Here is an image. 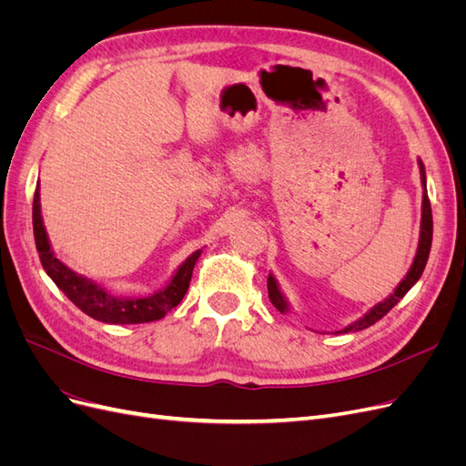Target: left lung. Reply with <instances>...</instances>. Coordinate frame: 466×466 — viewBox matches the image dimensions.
Masks as SVG:
<instances>
[{
    "label": "left lung",
    "mask_w": 466,
    "mask_h": 466,
    "mask_svg": "<svg viewBox=\"0 0 466 466\" xmlns=\"http://www.w3.org/2000/svg\"><path fill=\"white\" fill-rule=\"evenodd\" d=\"M418 167H420V180H421V188H424V194H421V221H420V238H418V248H416V257L412 260V266L408 268L406 276L400 279V284L394 288V291L385 298L383 301H379L377 305H373L368 313L363 317H360L358 320H354L348 327H344L342 330H338V334H346V332H358L363 329H370L371 324H375L379 319H383L390 309L397 305L404 295L410 291V288L420 279L421 272H424L428 257H430V248H431V235H433V219H431V206H430V198H428V190H426V168L421 159H418ZM268 298H270L272 305L278 309L279 313H289V303L286 299L284 291L279 289L278 279L274 278V274H268Z\"/></svg>",
    "instance_id": "obj_1"
}]
</instances>
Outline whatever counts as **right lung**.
Wrapping results in <instances>:
<instances>
[{
	"label": "right lung",
	"instance_id": "obj_1",
	"mask_svg": "<svg viewBox=\"0 0 466 466\" xmlns=\"http://www.w3.org/2000/svg\"><path fill=\"white\" fill-rule=\"evenodd\" d=\"M33 228L38 257L50 279L66 293V298L69 301L81 309L83 313L93 317L95 320L108 324H139L163 319L171 309H175L182 301V298H185V293L190 286L194 266L202 255V248L194 250L192 255L177 268L171 279H168L159 291L144 295V298H118V295L110 293L106 288L96 284L91 278L77 274L56 257L45 228V221H42L40 185L36 187L33 202Z\"/></svg>",
	"mask_w": 466,
	"mask_h": 466
}]
</instances>
